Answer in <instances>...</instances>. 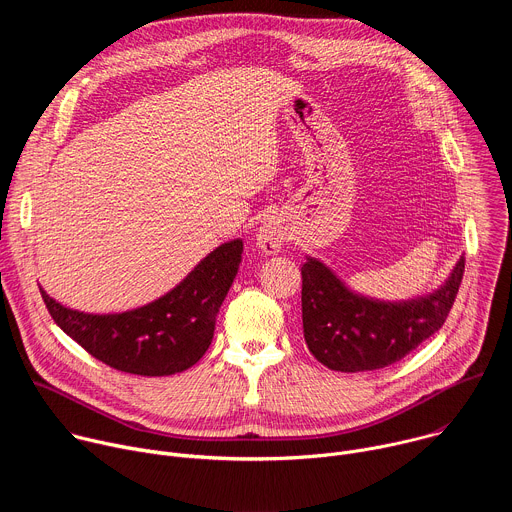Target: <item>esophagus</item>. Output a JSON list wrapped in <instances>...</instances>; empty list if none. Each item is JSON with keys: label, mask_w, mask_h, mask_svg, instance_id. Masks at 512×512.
I'll use <instances>...</instances> for the list:
<instances>
[{"label": "esophagus", "mask_w": 512, "mask_h": 512, "mask_svg": "<svg viewBox=\"0 0 512 512\" xmlns=\"http://www.w3.org/2000/svg\"><path fill=\"white\" fill-rule=\"evenodd\" d=\"M257 245L267 255H277L285 245V235L275 225H263L257 233Z\"/></svg>", "instance_id": "esophagus-1"}]
</instances>
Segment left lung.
<instances>
[{
  "instance_id": "obj_1",
  "label": "left lung",
  "mask_w": 512,
  "mask_h": 512,
  "mask_svg": "<svg viewBox=\"0 0 512 512\" xmlns=\"http://www.w3.org/2000/svg\"><path fill=\"white\" fill-rule=\"evenodd\" d=\"M302 320L310 352L340 373L385 369L440 330L454 306L464 257L431 294L385 302L350 289L326 263L306 255Z\"/></svg>"
}]
</instances>
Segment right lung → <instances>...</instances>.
<instances>
[{
	"mask_svg": "<svg viewBox=\"0 0 512 512\" xmlns=\"http://www.w3.org/2000/svg\"><path fill=\"white\" fill-rule=\"evenodd\" d=\"M241 253V239L218 245L168 294L127 312L87 314L58 304L42 287L40 294L60 330L109 367L141 377L176 375L208 350Z\"/></svg>",
	"mask_w": 512,
	"mask_h": 512,
	"instance_id": "obj_1",
	"label": "right lung"
}]
</instances>
